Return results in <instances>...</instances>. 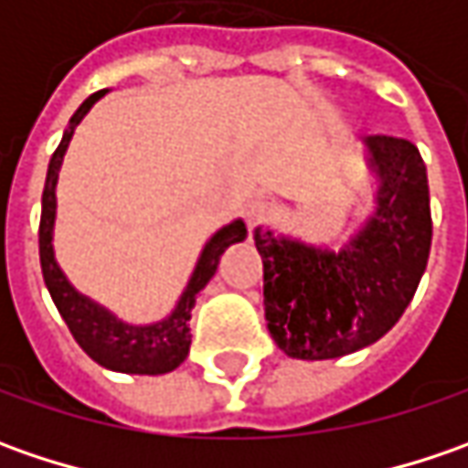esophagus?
<instances>
[{
	"label": "esophagus",
	"mask_w": 468,
	"mask_h": 468,
	"mask_svg": "<svg viewBox=\"0 0 468 468\" xmlns=\"http://www.w3.org/2000/svg\"><path fill=\"white\" fill-rule=\"evenodd\" d=\"M242 216H244V221H247V226H250V229H255V226L265 221V216H268V203H262L261 197H252V200H247V203H244Z\"/></svg>",
	"instance_id": "obj_1"
}]
</instances>
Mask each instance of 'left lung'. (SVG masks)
I'll list each match as a JSON object with an SVG mask.
<instances>
[{"mask_svg":"<svg viewBox=\"0 0 468 468\" xmlns=\"http://www.w3.org/2000/svg\"><path fill=\"white\" fill-rule=\"evenodd\" d=\"M365 143L380 176L378 210L344 250L255 231L268 331L294 359H335L383 338L427 268L432 216L422 155L404 137Z\"/></svg>","mask_w":468,"mask_h":468,"instance_id":"left-lung-1","label":"left lung"}]
</instances>
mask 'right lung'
<instances>
[{"label":"right lung","mask_w":468,"mask_h":468,"mask_svg":"<svg viewBox=\"0 0 468 468\" xmlns=\"http://www.w3.org/2000/svg\"><path fill=\"white\" fill-rule=\"evenodd\" d=\"M106 90H99L93 96L82 101L80 109L69 119V127L64 130L62 143L54 151L51 161H48V171H46L44 197H41V224H38V255H41V271H44V281L48 294L54 299L57 310L64 317L69 333L75 335V341L80 344V349L99 362L101 367L117 369V372H133V375H164L176 369L185 356H187L192 335H189V317H192V307L197 294L206 289V283L213 279L218 261L224 255L226 247L234 242H242L247 237V229L242 221L224 226L210 242L206 244L197 268L189 279L185 294L179 299L176 310L155 323V325H127L117 320L109 310H103L99 304H93L90 299L78 294L67 279L62 276L59 265L54 262V250H51V229H54V210H57V197H54V187H57V176H59V166H62L64 151L72 140L75 127L80 124V119L90 112V106L103 96Z\"/></svg>","instance_id":"add662e5"}]
</instances>
